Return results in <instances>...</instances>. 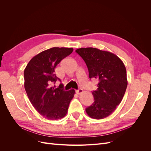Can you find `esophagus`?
<instances>
[{
    "label": "esophagus",
    "instance_id": "1",
    "mask_svg": "<svg viewBox=\"0 0 151 151\" xmlns=\"http://www.w3.org/2000/svg\"><path fill=\"white\" fill-rule=\"evenodd\" d=\"M76 93H77V94H80L83 93V90L82 89H79L78 90L76 91Z\"/></svg>",
    "mask_w": 151,
    "mask_h": 151
}]
</instances>
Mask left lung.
I'll return each mask as SVG.
<instances>
[{
	"label": "left lung",
	"instance_id": "left-lung-1",
	"mask_svg": "<svg viewBox=\"0 0 151 151\" xmlns=\"http://www.w3.org/2000/svg\"><path fill=\"white\" fill-rule=\"evenodd\" d=\"M76 52L86 63L89 78L99 81L97 90L92 92L94 101L86 111L94 119H103L115 110L125 94L128 84L125 66L119 57L108 51L89 47Z\"/></svg>",
	"mask_w": 151,
	"mask_h": 151
}]
</instances>
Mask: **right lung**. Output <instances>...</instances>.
I'll use <instances>...</instances> for the list:
<instances>
[{
	"label": "right lung",
	"mask_w": 151,
	"mask_h": 151,
	"mask_svg": "<svg viewBox=\"0 0 151 151\" xmlns=\"http://www.w3.org/2000/svg\"><path fill=\"white\" fill-rule=\"evenodd\" d=\"M72 48L53 47L36 55L31 59L24 71V88L32 105L40 115L50 120L64 117L74 89L65 91L63 84L55 89L52 83L60 80L55 68L60 61L73 52Z\"/></svg>",
	"instance_id": "1"
}]
</instances>
